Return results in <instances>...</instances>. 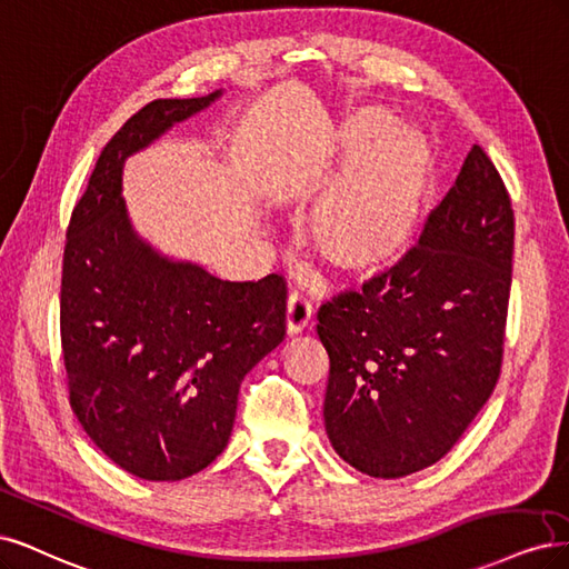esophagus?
Segmentation results:
<instances>
[{
    "label": "esophagus",
    "mask_w": 569,
    "mask_h": 569,
    "mask_svg": "<svg viewBox=\"0 0 569 569\" xmlns=\"http://www.w3.org/2000/svg\"><path fill=\"white\" fill-rule=\"evenodd\" d=\"M311 323V305L300 292H292L288 298V311H286V328L288 336H298Z\"/></svg>",
    "instance_id": "esophagus-1"
}]
</instances>
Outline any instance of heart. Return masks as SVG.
Returning a JSON list of instances; mask_svg holds the SVG:
<instances>
[{"mask_svg": "<svg viewBox=\"0 0 569 569\" xmlns=\"http://www.w3.org/2000/svg\"><path fill=\"white\" fill-rule=\"evenodd\" d=\"M340 151L345 174L311 210L309 243L342 277L371 279L413 250L435 187V160L423 137L382 111L347 120Z\"/></svg>", "mask_w": 569, "mask_h": 569, "instance_id": "obj_1", "label": "heart"}]
</instances>
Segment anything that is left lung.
<instances>
[{
  "mask_svg": "<svg viewBox=\"0 0 569 569\" xmlns=\"http://www.w3.org/2000/svg\"><path fill=\"white\" fill-rule=\"evenodd\" d=\"M503 179L478 143L395 269L321 305L326 435L371 478L437 463L497 388L512 269Z\"/></svg>",
  "mask_w": 569,
  "mask_h": 569,
  "instance_id": "1",
  "label": "left lung"
}]
</instances>
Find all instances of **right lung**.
<instances>
[{
	"label": "right lung",
	"mask_w": 569,
	"mask_h": 569,
	"mask_svg": "<svg viewBox=\"0 0 569 569\" xmlns=\"http://www.w3.org/2000/svg\"><path fill=\"white\" fill-rule=\"evenodd\" d=\"M219 97L156 99L127 120L66 233L70 407L113 463L151 482L191 478L224 451L246 373L286 336L283 277L222 281L158 252L127 214L124 160Z\"/></svg>",
	"instance_id": "obj_1"
}]
</instances>
